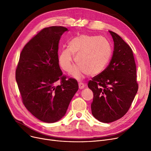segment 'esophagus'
Returning a JSON list of instances; mask_svg holds the SVG:
<instances>
[{
    "instance_id": "1",
    "label": "esophagus",
    "mask_w": 151,
    "mask_h": 151,
    "mask_svg": "<svg viewBox=\"0 0 151 151\" xmlns=\"http://www.w3.org/2000/svg\"><path fill=\"white\" fill-rule=\"evenodd\" d=\"M78 86H79V89H83L84 88V87H85V85L81 82H80L78 83Z\"/></svg>"
}]
</instances>
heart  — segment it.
<instances>
[{
	"instance_id": "b5f03b06",
	"label": "heart",
	"mask_w": 151,
	"mask_h": 151,
	"mask_svg": "<svg viewBox=\"0 0 151 151\" xmlns=\"http://www.w3.org/2000/svg\"><path fill=\"white\" fill-rule=\"evenodd\" d=\"M78 64L73 70V76L80 79L89 74L96 76L106 68L112 55V47L105 37L82 34L72 38L68 47L61 50L59 62L61 67L70 72L73 67L74 58Z\"/></svg>"
}]
</instances>
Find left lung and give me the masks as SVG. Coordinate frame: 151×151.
I'll return each mask as SVG.
<instances>
[{
  "label": "left lung",
  "mask_w": 151,
  "mask_h": 151,
  "mask_svg": "<svg viewBox=\"0 0 151 151\" xmlns=\"http://www.w3.org/2000/svg\"><path fill=\"white\" fill-rule=\"evenodd\" d=\"M109 32L114 41L112 58L104 71L92 78L88 85L93 93L92 115L104 123L116 121L127 113L138 89L131 47L119 35Z\"/></svg>",
  "instance_id": "8db88e82"
}]
</instances>
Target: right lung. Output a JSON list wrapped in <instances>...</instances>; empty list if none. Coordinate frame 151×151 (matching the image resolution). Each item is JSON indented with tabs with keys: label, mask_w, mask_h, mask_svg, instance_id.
<instances>
[{
	"label": "right lung",
	"mask_w": 151,
	"mask_h": 151,
	"mask_svg": "<svg viewBox=\"0 0 151 151\" xmlns=\"http://www.w3.org/2000/svg\"><path fill=\"white\" fill-rule=\"evenodd\" d=\"M67 30L51 26L38 32L23 47L16 69L23 104L38 119L47 123L57 122L65 114L78 89L77 81L63 75L59 64V40ZM58 81L61 84L55 86Z\"/></svg>",
	"instance_id": "1"
}]
</instances>
